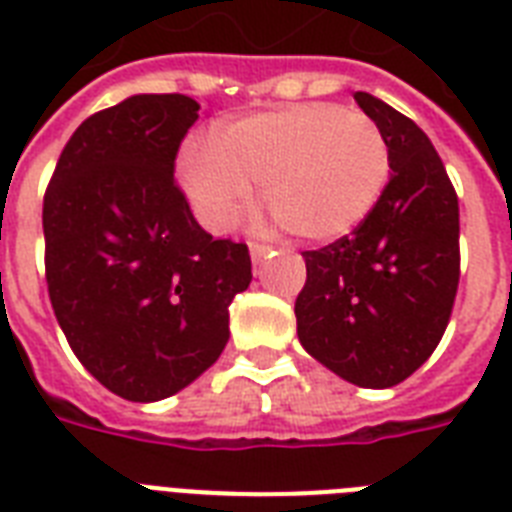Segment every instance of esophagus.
Here are the masks:
<instances>
[{
  "mask_svg": "<svg viewBox=\"0 0 512 512\" xmlns=\"http://www.w3.org/2000/svg\"><path fill=\"white\" fill-rule=\"evenodd\" d=\"M271 252V247L268 244H257V241H249V255H252V260L255 263H263V257Z\"/></svg>",
  "mask_w": 512,
  "mask_h": 512,
  "instance_id": "obj_1",
  "label": "esophagus"
}]
</instances>
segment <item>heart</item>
Segmentation results:
<instances>
[{
    "label": "heart",
    "mask_w": 512,
    "mask_h": 512,
    "mask_svg": "<svg viewBox=\"0 0 512 512\" xmlns=\"http://www.w3.org/2000/svg\"><path fill=\"white\" fill-rule=\"evenodd\" d=\"M177 180L212 231L231 228L252 207V183H260L265 204L292 236L327 244L372 215L388 188L390 146L361 111L292 103L223 122L215 138L188 140Z\"/></svg>",
    "instance_id": "heart-1"
}]
</instances>
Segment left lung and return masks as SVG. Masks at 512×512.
<instances>
[{"label":"left lung","instance_id":"1","mask_svg":"<svg viewBox=\"0 0 512 512\" xmlns=\"http://www.w3.org/2000/svg\"><path fill=\"white\" fill-rule=\"evenodd\" d=\"M390 146L388 188L356 231L303 252L297 337L358 388H393L444 337L460 284V204L428 135L369 92L353 95Z\"/></svg>","mask_w":512,"mask_h":512}]
</instances>
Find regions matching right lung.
Instances as JSON below:
<instances>
[{
  "label": "right lung",
  "mask_w": 512,
  "mask_h": 512,
  "mask_svg": "<svg viewBox=\"0 0 512 512\" xmlns=\"http://www.w3.org/2000/svg\"><path fill=\"white\" fill-rule=\"evenodd\" d=\"M188 95H132L84 119L44 193L47 289L68 345L111 393L151 404L223 353L247 244L212 239L175 185Z\"/></svg>",
  "instance_id": "add662e5"
}]
</instances>
